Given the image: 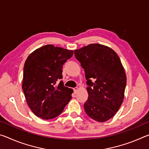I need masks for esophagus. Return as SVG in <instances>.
Wrapping results in <instances>:
<instances>
[{
    "label": "esophagus",
    "mask_w": 149,
    "mask_h": 149,
    "mask_svg": "<svg viewBox=\"0 0 149 149\" xmlns=\"http://www.w3.org/2000/svg\"><path fill=\"white\" fill-rule=\"evenodd\" d=\"M78 91V87H75V88H74V91L76 93H77V91Z\"/></svg>",
    "instance_id": "34e87169"
}]
</instances>
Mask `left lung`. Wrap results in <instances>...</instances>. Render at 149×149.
<instances>
[{"instance_id": "left-lung-1", "label": "left lung", "mask_w": 149, "mask_h": 149, "mask_svg": "<svg viewBox=\"0 0 149 149\" xmlns=\"http://www.w3.org/2000/svg\"><path fill=\"white\" fill-rule=\"evenodd\" d=\"M74 54L85 70L88 85L85 112L97 122L110 120L122 104L126 86L119 56L112 49L97 43L75 50Z\"/></svg>"}]
</instances>
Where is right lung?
<instances>
[{
  "instance_id": "1",
  "label": "right lung",
  "mask_w": 149,
  "mask_h": 149,
  "mask_svg": "<svg viewBox=\"0 0 149 149\" xmlns=\"http://www.w3.org/2000/svg\"><path fill=\"white\" fill-rule=\"evenodd\" d=\"M73 50L47 45L27 57L24 68L22 89L27 104L37 117L50 120L63 112L72 99L73 90L65 87L62 67Z\"/></svg>"
}]
</instances>
